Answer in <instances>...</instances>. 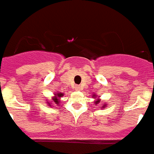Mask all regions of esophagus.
<instances>
[{
	"label": "esophagus",
	"mask_w": 154,
	"mask_h": 154,
	"mask_svg": "<svg viewBox=\"0 0 154 154\" xmlns=\"http://www.w3.org/2000/svg\"><path fill=\"white\" fill-rule=\"evenodd\" d=\"M75 89L77 91H80L81 89H82V87H81V86H76V87H75Z\"/></svg>",
	"instance_id": "1"
}]
</instances>
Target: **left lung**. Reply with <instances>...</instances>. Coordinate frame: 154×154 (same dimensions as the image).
Returning a JSON list of instances; mask_svg holds the SVG:
<instances>
[{"label":"left lung","instance_id":"left-lung-1","mask_svg":"<svg viewBox=\"0 0 154 154\" xmlns=\"http://www.w3.org/2000/svg\"><path fill=\"white\" fill-rule=\"evenodd\" d=\"M99 101H100V100H97V102H96V103H99ZM103 108H104V107H103Z\"/></svg>","mask_w":154,"mask_h":154}]
</instances>
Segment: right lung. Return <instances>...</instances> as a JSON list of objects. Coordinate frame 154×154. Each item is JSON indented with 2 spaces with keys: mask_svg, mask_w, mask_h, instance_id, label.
<instances>
[{
  "mask_svg": "<svg viewBox=\"0 0 154 154\" xmlns=\"http://www.w3.org/2000/svg\"><path fill=\"white\" fill-rule=\"evenodd\" d=\"M55 96H56V97H54V99H53V101H54V103L58 104V102H59V100L57 99V97H63V93H59V94H57V95H55ZM48 104H50V103H48Z\"/></svg>",
  "mask_w": 154,
  "mask_h": 154,
  "instance_id": "right-lung-1",
  "label": "right lung"
}]
</instances>
